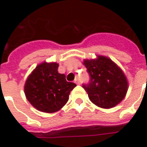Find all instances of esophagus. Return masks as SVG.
I'll return each instance as SVG.
<instances>
[{"mask_svg": "<svg viewBox=\"0 0 147 147\" xmlns=\"http://www.w3.org/2000/svg\"><path fill=\"white\" fill-rule=\"evenodd\" d=\"M75 83H76V85H79V84H80V82H79V80H78V78H76V80H75Z\"/></svg>", "mask_w": 147, "mask_h": 147, "instance_id": "34e87169", "label": "esophagus"}]
</instances>
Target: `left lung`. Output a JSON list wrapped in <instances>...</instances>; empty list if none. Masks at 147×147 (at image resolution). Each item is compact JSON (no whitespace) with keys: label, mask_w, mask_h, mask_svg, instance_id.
Here are the masks:
<instances>
[{"label":"left lung","mask_w":147,"mask_h":147,"mask_svg":"<svg viewBox=\"0 0 147 147\" xmlns=\"http://www.w3.org/2000/svg\"><path fill=\"white\" fill-rule=\"evenodd\" d=\"M84 59L83 65L91 76L90 83L83 85L90 100L101 108L109 109L123 100L128 90V81L123 70L105 55Z\"/></svg>","instance_id":"obj_1"}]
</instances>
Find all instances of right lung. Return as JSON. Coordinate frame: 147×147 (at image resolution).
Returning <instances> with one entry per match:
<instances>
[{"mask_svg":"<svg viewBox=\"0 0 147 147\" xmlns=\"http://www.w3.org/2000/svg\"><path fill=\"white\" fill-rule=\"evenodd\" d=\"M59 63L46 61L36 65L24 84L26 99L36 109L44 113H55L69 100L70 92L76 85L68 82L64 74L58 71Z\"/></svg>","mask_w":147,"mask_h":147,"instance_id":"1","label":"right lung"}]
</instances>
